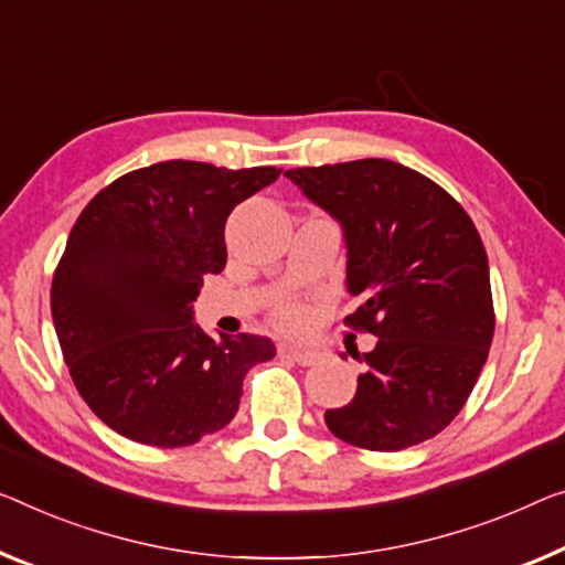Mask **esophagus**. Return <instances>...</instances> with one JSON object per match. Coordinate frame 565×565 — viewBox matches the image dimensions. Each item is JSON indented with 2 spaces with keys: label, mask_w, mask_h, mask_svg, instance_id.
<instances>
[{
  "label": "esophagus",
  "mask_w": 565,
  "mask_h": 565,
  "mask_svg": "<svg viewBox=\"0 0 565 565\" xmlns=\"http://www.w3.org/2000/svg\"><path fill=\"white\" fill-rule=\"evenodd\" d=\"M281 352H284L286 358H291L294 363H299V365H305V367L317 365L319 360H322V350L301 348V344H284Z\"/></svg>",
  "instance_id": "1"
}]
</instances>
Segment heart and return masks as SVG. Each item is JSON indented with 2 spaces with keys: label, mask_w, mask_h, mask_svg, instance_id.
Here are the masks:
<instances>
[{
  "label": "heart",
  "mask_w": 565,
  "mask_h": 565,
  "mask_svg": "<svg viewBox=\"0 0 565 565\" xmlns=\"http://www.w3.org/2000/svg\"><path fill=\"white\" fill-rule=\"evenodd\" d=\"M274 319L284 327H299L305 324L307 309L297 299H281L274 305Z\"/></svg>",
  "instance_id": "b5f03b06"
}]
</instances>
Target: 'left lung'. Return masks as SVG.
Wrapping results in <instances>:
<instances>
[{"label": "left lung", "mask_w": 565, "mask_h": 565, "mask_svg": "<svg viewBox=\"0 0 565 565\" xmlns=\"http://www.w3.org/2000/svg\"><path fill=\"white\" fill-rule=\"evenodd\" d=\"M342 225L348 291L363 299L344 319L377 337L348 406L330 408L337 439L401 451L431 439L465 408L494 334L482 238L449 192L391 159L284 172Z\"/></svg>", "instance_id": "1"}]
</instances>
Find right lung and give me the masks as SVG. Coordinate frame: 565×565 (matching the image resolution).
Here are the masks:
<instances>
[{
    "label": "right lung",
    "mask_w": 565,
    "mask_h": 565,
    "mask_svg": "<svg viewBox=\"0 0 565 565\" xmlns=\"http://www.w3.org/2000/svg\"><path fill=\"white\" fill-rule=\"evenodd\" d=\"M279 174L170 159L114 180L78 215L50 309L75 388L116 434L198 444L231 424L243 377L276 355L268 337L205 334L192 301L225 268L233 207Z\"/></svg>",
    "instance_id": "obj_1"
}]
</instances>
